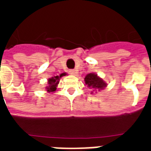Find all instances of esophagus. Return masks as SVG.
Masks as SVG:
<instances>
[{"mask_svg": "<svg viewBox=\"0 0 151 151\" xmlns=\"http://www.w3.org/2000/svg\"><path fill=\"white\" fill-rule=\"evenodd\" d=\"M77 71L76 70H74V69H70L69 70V73L71 74V75H76L77 74Z\"/></svg>", "mask_w": 151, "mask_h": 151, "instance_id": "obj_1", "label": "esophagus"}]
</instances>
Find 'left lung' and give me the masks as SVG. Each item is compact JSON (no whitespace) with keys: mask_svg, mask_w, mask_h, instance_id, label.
Instances as JSON below:
<instances>
[{"mask_svg":"<svg viewBox=\"0 0 151 151\" xmlns=\"http://www.w3.org/2000/svg\"><path fill=\"white\" fill-rule=\"evenodd\" d=\"M85 84L89 88L93 89L94 91L95 90H99V91H102L103 89L107 86V83L100 78L97 74L95 73H89L86 76L85 78Z\"/></svg>","mask_w":151,"mask_h":151,"instance_id":"1","label":"left lung"}]
</instances>
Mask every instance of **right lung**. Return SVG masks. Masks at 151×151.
<instances>
[{"mask_svg": "<svg viewBox=\"0 0 151 151\" xmlns=\"http://www.w3.org/2000/svg\"><path fill=\"white\" fill-rule=\"evenodd\" d=\"M65 73H62L60 76H55L47 80V86H46V90L47 92H54L56 91L57 85L59 84L60 78L64 75Z\"/></svg>", "mask_w": 151, "mask_h": 151, "instance_id": "right-lung-1", "label": "right lung"}]
</instances>
